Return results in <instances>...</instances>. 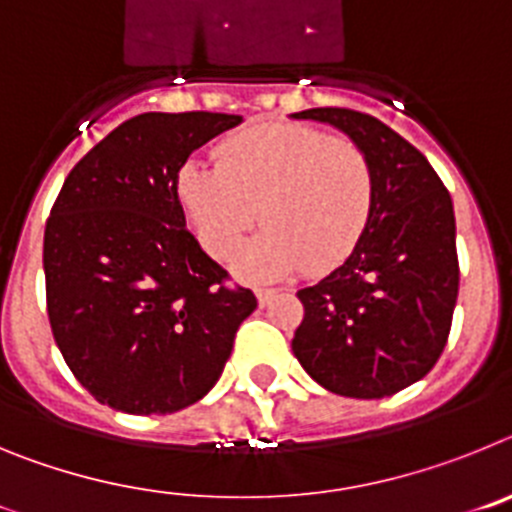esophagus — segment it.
Segmentation results:
<instances>
[{
    "mask_svg": "<svg viewBox=\"0 0 512 512\" xmlns=\"http://www.w3.org/2000/svg\"><path fill=\"white\" fill-rule=\"evenodd\" d=\"M274 295H277V289H274V287H259V289H256V300H259V305H266V302H269Z\"/></svg>",
    "mask_w": 512,
    "mask_h": 512,
    "instance_id": "1",
    "label": "esophagus"
}]
</instances>
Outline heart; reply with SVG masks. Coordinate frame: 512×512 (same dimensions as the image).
<instances>
[{"instance_id":"1","label":"heart","mask_w":512,"mask_h":512,"mask_svg":"<svg viewBox=\"0 0 512 512\" xmlns=\"http://www.w3.org/2000/svg\"><path fill=\"white\" fill-rule=\"evenodd\" d=\"M215 161H187L176 194L215 259H230L261 215L264 233L238 264L246 277L333 269L369 225L374 169L351 140L307 125H256L225 138Z\"/></svg>"}]
</instances>
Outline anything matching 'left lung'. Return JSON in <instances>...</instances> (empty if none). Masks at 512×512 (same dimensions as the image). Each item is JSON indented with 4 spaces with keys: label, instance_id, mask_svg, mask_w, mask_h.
Returning <instances> with one entry per match:
<instances>
[{
    "label": "left lung",
    "instance_id": "8db88e82",
    "mask_svg": "<svg viewBox=\"0 0 512 512\" xmlns=\"http://www.w3.org/2000/svg\"><path fill=\"white\" fill-rule=\"evenodd\" d=\"M328 122L369 156L374 210L346 261L297 292L292 351L320 387L356 400L405 390L436 366L456 295V220L428 158L377 117L346 107L295 112Z\"/></svg>",
    "mask_w": 512,
    "mask_h": 512
}]
</instances>
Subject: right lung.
<instances>
[{
  "label": "right lung",
  "instance_id": "1",
  "mask_svg": "<svg viewBox=\"0 0 512 512\" xmlns=\"http://www.w3.org/2000/svg\"><path fill=\"white\" fill-rule=\"evenodd\" d=\"M241 115L130 117L66 176L45 223V302L63 361L89 395L130 415L189 408L215 387L246 287L187 230L176 176Z\"/></svg>",
  "mask_w": 512,
  "mask_h": 512
}]
</instances>
